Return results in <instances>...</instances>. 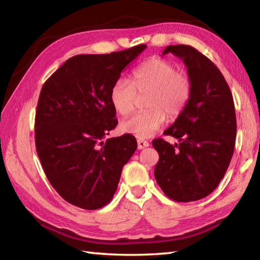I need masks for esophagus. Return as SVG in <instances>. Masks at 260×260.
Returning <instances> with one entry per match:
<instances>
[{
	"instance_id": "obj_1",
	"label": "esophagus",
	"mask_w": 260,
	"mask_h": 260,
	"mask_svg": "<svg viewBox=\"0 0 260 260\" xmlns=\"http://www.w3.org/2000/svg\"><path fill=\"white\" fill-rule=\"evenodd\" d=\"M148 145H150V143H148L147 141L145 140H137V147H139V150H143V148L147 147Z\"/></svg>"
}]
</instances>
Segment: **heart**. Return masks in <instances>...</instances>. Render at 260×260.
I'll list each match as a JSON object with an SVG mask.
<instances>
[{
  "mask_svg": "<svg viewBox=\"0 0 260 260\" xmlns=\"http://www.w3.org/2000/svg\"><path fill=\"white\" fill-rule=\"evenodd\" d=\"M191 80L184 71H179L169 60L152 58L133 69L129 81L119 78L110 88L109 101L121 116L134 109L136 92H148L144 112L132 116L120 124V129L140 139H147L159 129L167 113L174 117L182 113L191 96Z\"/></svg>",
  "mask_w": 260,
  "mask_h": 260,
  "instance_id": "heart-1",
  "label": "heart"
}]
</instances>
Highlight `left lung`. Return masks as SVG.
<instances>
[{"label":"left lung","mask_w":260,"mask_h":260,"mask_svg":"<svg viewBox=\"0 0 260 260\" xmlns=\"http://www.w3.org/2000/svg\"><path fill=\"white\" fill-rule=\"evenodd\" d=\"M169 52L184 61L192 90L185 108L164 132L178 139V144L163 139L152 142L159 155L154 175L170 199L197 201L219 185L234 155V98L221 71L197 49L176 45L165 48L163 54Z\"/></svg>","instance_id":"obj_1"}]
</instances>
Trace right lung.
Returning <instances> with one entry per match:
<instances>
[{"mask_svg":"<svg viewBox=\"0 0 260 260\" xmlns=\"http://www.w3.org/2000/svg\"><path fill=\"white\" fill-rule=\"evenodd\" d=\"M145 48L71 57L42 86L37 153L53 189L76 207L96 210L112 201L121 170L136 151L131 134L103 140L118 124L110 88Z\"/></svg>","mask_w":260,"mask_h":260,"instance_id":"obj_1","label":"right lung"}]
</instances>
